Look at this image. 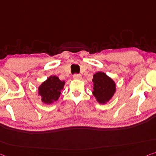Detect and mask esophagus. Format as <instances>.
<instances>
[{
  "instance_id": "1",
  "label": "esophagus",
  "mask_w": 156,
  "mask_h": 156,
  "mask_svg": "<svg viewBox=\"0 0 156 156\" xmlns=\"http://www.w3.org/2000/svg\"><path fill=\"white\" fill-rule=\"evenodd\" d=\"M73 78L76 79V80H80L82 78V76H81L80 74H74Z\"/></svg>"
}]
</instances>
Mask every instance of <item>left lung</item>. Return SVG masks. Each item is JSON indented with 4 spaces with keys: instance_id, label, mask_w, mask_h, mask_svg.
Wrapping results in <instances>:
<instances>
[{
    "instance_id": "8db88e82",
    "label": "left lung",
    "mask_w": 156,
    "mask_h": 156,
    "mask_svg": "<svg viewBox=\"0 0 156 156\" xmlns=\"http://www.w3.org/2000/svg\"><path fill=\"white\" fill-rule=\"evenodd\" d=\"M92 94L97 102L104 104L112 98L115 92V83L104 72H97L93 76Z\"/></svg>"
}]
</instances>
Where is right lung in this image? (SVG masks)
<instances>
[{"label":"right lung","instance_id":"1","mask_svg":"<svg viewBox=\"0 0 156 156\" xmlns=\"http://www.w3.org/2000/svg\"><path fill=\"white\" fill-rule=\"evenodd\" d=\"M65 81L56 76H51L38 87V95L44 104H50L58 100L63 90Z\"/></svg>","mask_w":156,"mask_h":156}]
</instances>
